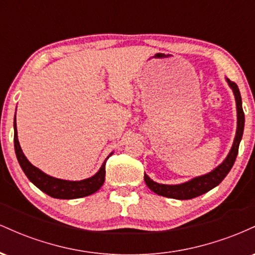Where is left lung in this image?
<instances>
[{
  "instance_id": "obj_1",
  "label": "left lung",
  "mask_w": 255,
  "mask_h": 255,
  "mask_svg": "<svg viewBox=\"0 0 255 255\" xmlns=\"http://www.w3.org/2000/svg\"><path fill=\"white\" fill-rule=\"evenodd\" d=\"M227 81L229 84V86L233 89V92L235 95L236 99V107H238V129H236V136L235 140H234L233 147H231L228 157L225 158L224 162L221 165H218L215 170L209 172V174L193 178V180L188 181V182L175 184V186L157 183L154 181H152L145 174L144 180L152 192H154L158 195H162V197L178 199V200H187V199L197 198L199 195L204 194V193L211 191L216 186H218L224 180V177L227 176L230 169L233 168L236 157H238L240 141H241L242 134H244L245 113L244 109H242V99L238 85L234 83V81H230L229 79H227Z\"/></svg>"
}]
</instances>
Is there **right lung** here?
Instances as JSON below:
<instances>
[{"label":"right lung","mask_w":255,"mask_h":255,"mask_svg":"<svg viewBox=\"0 0 255 255\" xmlns=\"http://www.w3.org/2000/svg\"><path fill=\"white\" fill-rule=\"evenodd\" d=\"M14 148H15V154L19 162L20 166L24 170L25 175L28 177L34 186L38 187L40 191L45 194L50 195L52 198L56 199H77L87 197V195L93 194L97 192L102 186H103L105 180V163L107 159L101 166L99 171L95 176L86 178L83 181H66L60 180L49 176L44 174L39 169L31 164L25 157L24 152L20 147L19 140H17V131H16V124L14 120Z\"/></svg>","instance_id":"add662e5"}]
</instances>
